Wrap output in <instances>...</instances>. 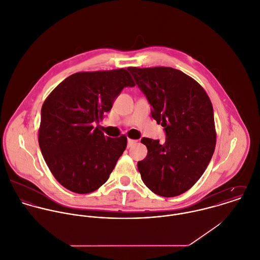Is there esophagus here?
<instances>
[{
  "instance_id": "esophagus-1",
  "label": "esophagus",
  "mask_w": 260,
  "mask_h": 260,
  "mask_svg": "<svg viewBox=\"0 0 260 260\" xmlns=\"http://www.w3.org/2000/svg\"><path fill=\"white\" fill-rule=\"evenodd\" d=\"M136 140H133V139H128V147H132L133 145L136 144Z\"/></svg>"
}]
</instances>
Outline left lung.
<instances>
[{
    "label": "left lung",
    "mask_w": 260,
    "mask_h": 260,
    "mask_svg": "<svg viewBox=\"0 0 260 260\" xmlns=\"http://www.w3.org/2000/svg\"><path fill=\"white\" fill-rule=\"evenodd\" d=\"M165 127L167 140L142 138L147 156L137 167L145 185L172 198L188 190L206 171L216 147L213 105L203 87L178 70L128 68Z\"/></svg>",
    "instance_id": "1"
}]
</instances>
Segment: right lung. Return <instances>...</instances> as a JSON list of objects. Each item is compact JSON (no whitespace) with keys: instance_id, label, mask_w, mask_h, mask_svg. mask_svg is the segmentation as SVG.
<instances>
[{"instance_id":"1","label":"right lung","mask_w":260,"mask_h":260,"mask_svg":"<svg viewBox=\"0 0 260 260\" xmlns=\"http://www.w3.org/2000/svg\"><path fill=\"white\" fill-rule=\"evenodd\" d=\"M135 83L125 69L81 72L61 82L44 101L38 142L56 180L77 193L98 189L109 178L127 146V137L111 138L101 126L125 87Z\"/></svg>"}]
</instances>
